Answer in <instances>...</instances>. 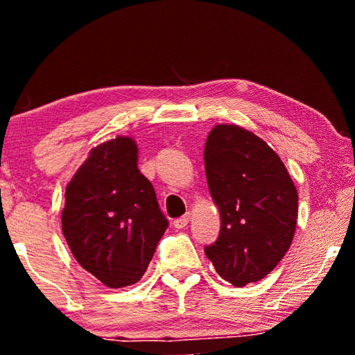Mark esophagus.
<instances>
[{
    "mask_svg": "<svg viewBox=\"0 0 355 355\" xmlns=\"http://www.w3.org/2000/svg\"><path fill=\"white\" fill-rule=\"evenodd\" d=\"M189 219H191V214L186 213L184 216H182V218H178V219L173 220V227H175V228H184L186 225L189 224Z\"/></svg>",
    "mask_w": 355,
    "mask_h": 355,
    "instance_id": "esophagus-1",
    "label": "esophagus"
}]
</instances>
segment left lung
<instances>
[{"label":"left lung","mask_w":355,"mask_h":355,"mask_svg":"<svg viewBox=\"0 0 355 355\" xmlns=\"http://www.w3.org/2000/svg\"><path fill=\"white\" fill-rule=\"evenodd\" d=\"M205 172L220 232L205 254L235 286L266 277L290 249L297 191L279 155L252 131L216 125L205 142Z\"/></svg>","instance_id":"obj_1"}]
</instances>
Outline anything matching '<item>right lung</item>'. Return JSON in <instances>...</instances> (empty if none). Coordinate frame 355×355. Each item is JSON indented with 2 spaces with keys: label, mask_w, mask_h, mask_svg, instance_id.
Masks as SVG:
<instances>
[{
  "label": "right lung",
  "mask_w": 355,
  "mask_h": 355,
  "mask_svg": "<svg viewBox=\"0 0 355 355\" xmlns=\"http://www.w3.org/2000/svg\"><path fill=\"white\" fill-rule=\"evenodd\" d=\"M167 225L128 136L92 148L65 188V241L76 261L110 288L142 279Z\"/></svg>",
  "instance_id": "obj_1"
}]
</instances>
